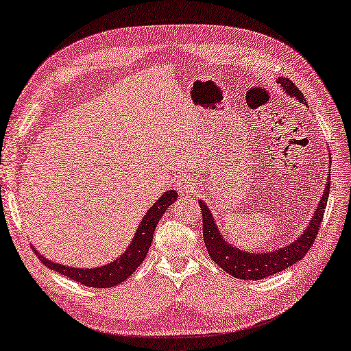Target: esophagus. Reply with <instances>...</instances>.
I'll return each instance as SVG.
<instances>
[{
    "instance_id": "1",
    "label": "esophagus",
    "mask_w": 351,
    "mask_h": 351,
    "mask_svg": "<svg viewBox=\"0 0 351 351\" xmlns=\"http://www.w3.org/2000/svg\"><path fill=\"white\" fill-rule=\"evenodd\" d=\"M177 189L180 191L182 195H189L193 189V184L191 180H187V178H182V180H178L177 183Z\"/></svg>"
}]
</instances>
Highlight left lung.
<instances>
[{
    "instance_id": "left-lung-1",
    "label": "left lung",
    "mask_w": 351,
    "mask_h": 351,
    "mask_svg": "<svg viewBox=\"0 0 351 351\" xmlns=\"http://www.w3.org/2000/svg\"><path fill=\"white\" fill-rule=\"evenodd\" d=\"M277 82L289 95L295 97L296 99L305 104L306 101L302 95V92L296 88V84L292 80L286 79V77H278ZM329 180L326 187H324V195L322 196L317 211H315L313 220L310 221L308 226H306V230H304V234L299 237L295 243L286 245L285 249H278L271 253H247L228 244L223 240V237H221L220 230L217 229V225L215 223V219H213L207 205L199 201V207L202 213V235L210 258L215 261L221 269L226 271L228 274L240 280L256 281L265 277L274 276L277 272L292 267L293 263L301 261L304 256L308 253L311 245L315 241V238H317L324 210H326L328 204L330 187Z\"/></svg>"
}]
</instances>
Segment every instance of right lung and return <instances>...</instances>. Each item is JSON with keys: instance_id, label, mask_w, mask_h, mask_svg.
<instances>
[{"instance_id": "obj_1", "label": "right lung", "mask_w": 351, "mask_h": 351, "mask_svg": "<svg viewBox=\"0 0 351 351\" xmlns=\"http://www.w3.org/2000/svg\"><path fill=\"white\" fill-rule=\"evenodd\" d=\"M174 201H177V192L168 191L162 195L156 201V204L149 208L146 216L143 217L138 229H136V234L134 235L132 243L128 247V250L121 256V258L106 265V267L93 269L64 267V265H59L46 259L45 256L38 254L37 250H34V253L38 256L40 261L45 263L47 268L53 269L59 272V274L71 278L83 286L107 289L116 285H121L122 281H125L128 277L134 274L135 269L140 267L144 258H146L153 241V232H155L158 221L164 216L167 208Z\"/></svg>"}]
</instances>
